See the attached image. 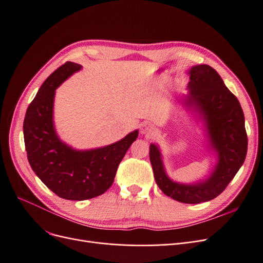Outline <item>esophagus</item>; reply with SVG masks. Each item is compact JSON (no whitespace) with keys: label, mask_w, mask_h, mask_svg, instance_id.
Listing matches in <instances>:
<instances>
[{"label":"esophagus","mask_w":263,"mask_h":263,"mask_svg":"<svg viewBox=\"0 0 263 263\" xmlns=\"http://www.w3.org/2000/svg\"><path fill=\"white\" fill-rule=\"evenodd\" d=\"M140 133L144 134L147 138H153L155 135H156L155 128L151 125H149V124H144V125H142L141 126V129H140Z\"/></svg>","instance_id":"esophagus-1"}]
</instances>
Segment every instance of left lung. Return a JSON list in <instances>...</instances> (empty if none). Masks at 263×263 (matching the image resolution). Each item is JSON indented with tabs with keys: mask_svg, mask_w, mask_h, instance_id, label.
Returning a JSON list of instances; mask_svg holds the SVG:
<instances>
[{
	"mask_svg": "<svg viewBox=\"0 0 263 263\" xmlns=\"http://www.w3.org/2000/svg\"><path fill=\"white\" fill-rule=\"evenodd\" d=\"M189 74V94L183 102L204 122L210 147L218 156L217 164L205 181L182 184L166 176L157 145H150L149 157L157 184L166 196L181 203L198 204L218 196L234 179L246 159L248 138L240 103L217 71L198 65L191 68Z\"/></svg>",
	"mask_w": 263,
	"mask_h": 263,
	"instance_id": "left-lung-1",
	"label": "left lung"
}]
</instances>
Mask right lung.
I'll use <instances>...</instances> for the list:
<instances>
[{"instance_id":"add662e5","label":"right lung","mask_w":263,"mask_h":263,"mask_svg":"<svg viewBox=\"0 0 263 263\" xmlns=\"http://www.w3.org/2000/svg\"><path fill=\"white\" fill-rule=\"evenodd\" d=\"M81 66L66 62L46 79L24 118V141L31 169L61 198L83 201L99 196L113 184L119 163L138 137V130L115 144L76 150L62 142L53 126L55 89Z\"/></svg>"}]
</instances>
